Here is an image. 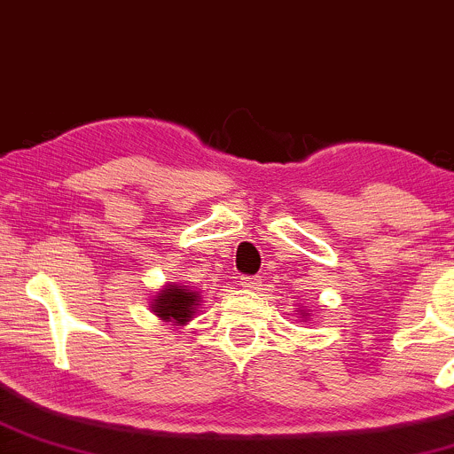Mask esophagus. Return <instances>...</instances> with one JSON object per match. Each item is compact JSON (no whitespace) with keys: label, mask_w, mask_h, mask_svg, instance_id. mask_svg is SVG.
I'll return each instance as SVG.
<instances>
[{"label":"esophagus","mask_w":454,"mask_h":454,"mask_svg":"<svg viewBox=\"0 0 454 454\" xmlns=\"http://www.w3.org/2000/svg\"><path fill=\"white\" fill-rule=\"evenodd\" d=\"M240 286L245 287V290H260L262 279L260 277H240Z\"/></svg>","instance_id":"34e87169"}]
</instances>
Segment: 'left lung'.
<instances>
[{
    "label": "left lung",
    "instance_id": "left-lung-1",
    "mask_svg": "<svg viewBox=\"0 0 454 454\" xmlns=\"http://www.w3.org/2000/svg\"><path fill=\"white\" fill-rule=\"evenodd\" d=\"M301 311V318H303V320H307V318H309V314H307V311L305 309H299Z\"/></svg>",
    "mask_w": 454,
    "mask_h": 454
}]
</instances>
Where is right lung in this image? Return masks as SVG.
<instances>
[{
	"label": "right lung",
	"mask_w": 454,
	"mask_h": 454,
	"mask_svg": "<svg viewBox=\"0 0 454 454\" xmlns=\"http://www.w3.org/2000/svg\"><path fill=\"white\" fill-rule=\"evenodd\" d=\"M199 305H201V294L194 287L167 284L162 286V290L155 292L153 301H151V311L164 323L184 326L197 316Z\"/></svg>",
	"instance_id": "1"
}]
</instances>
